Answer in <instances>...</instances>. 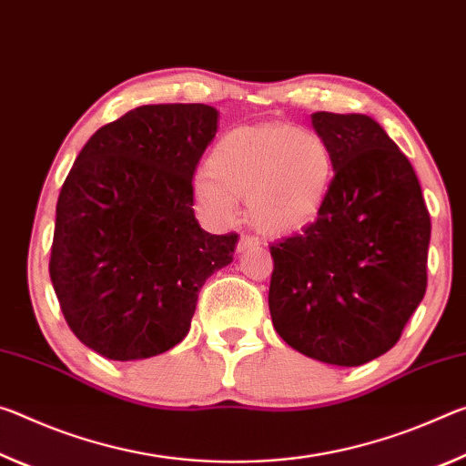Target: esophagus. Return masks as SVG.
Listing matches in <instances>:
<instances>
[{"label": "esophagus", "instance_id": "34e87169", "mask_svg": "<svg viewBox=\"0 0 466 466\" xmlns=\"http://www.w3.org/2000/svg\"><path fill=\"white\" fill-rule=\"evenodd\" d=\"M260 246V239L258 238H251V235H241L239 243H238V251H246L251 248H258Z\"/></svg>", "mask_w": 466, "mask_h": 466}]
</instances>
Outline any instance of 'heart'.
<instances>
[{
	"mask_svg": "<svg viewBox=\"0 0 466 466\" xmlns=\"http://www.w3.org/2000/svg\"><path fill=\"white\" fill-rule=\"evenodd\" d=\"M206 173L194 179V200L206 218L227 223L248 198L262 233L285 238L324 215L334 186V155L322 136L285 121L239 126L212 147Z\"/></svg>",
	"mask_w": 466,
	"mask_h": 466,
	"instance_id": "1",
	"label": "heart"
}]
</instances>
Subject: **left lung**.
<instances>
[{
  "label": "left lung",
  "instance_id": "obj_1",
  "mask_svg": "<svg viewBox=\"0 0 466 466\" xmlns=\"http://www.w3.org/2000/svg\"><path fill=\"white\" fill-rule=\"evenodd\" d=\"M334 155L324 215L272 243L268 308L289 347L355 368L384 355L427 289L431 220L413 165L361 113L311 116Z\"/></svg>",
  "mask_w": 466,
  "mask_h": 466
}]
</instances>
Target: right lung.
Wrapping results in <instances>:
<instances>
[{
  "label": "right lung",
  "mask_w": 466,
  "mask_h": 466,
  "mask_svg": "<svg viewBox=\"0 0 466 466\" xmlns=\"http://www.w3.org/2000/svg\"><path fill=\"white\" fill-rule=\"evenodd\" d=\"M217 127L202 103L136 106L90 136L61 186L51 283L72 332L106 360L173 349L206 279L233 262L238 233H206L192 208Z\"/></svg>",
  "instance_id": "1"
}]
</instances>
